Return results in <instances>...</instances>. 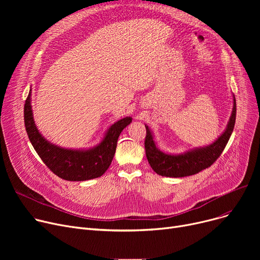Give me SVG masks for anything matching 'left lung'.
<instances>
[{
	"mask_svg": "<svg viewBox=\"0 0 260 260\" xmlns=\"http://www.w3.org/2000/svg\"><path fill=\"white\" fill-rule=\"evenodd\" d=\"M236 120V100L234 97V107L230 122L224 133L213 144L204 148H198L182 155H168L157 148L151 131L145 125L146 136L144 141L145 154L149 166L161 176L185 177L195 175L202 170L210 168L220 157L221 153L234 129Z\"/></svg>",
	"mask_w": 260,
	"mask_h": 260,
	"instance_id": "left-lung-1",
	"label": "left lung"
}]
</instances>
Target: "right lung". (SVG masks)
Returning a JSON list of instances; mask_svg holds the SVG:
<instances>
[{
    "mask_svg": "<svg viewBox=\"0 0 260 260\" xmlns=\"http://www.w3.org/2000/svg\"><path fill=\"white\" fill-rule=\"evenodd\" d=\"M26 133L36 152L45 166L60 178L68 181H84L101 177L114 158L119 135L132 122L125 117L109 127L103 141L88 151H74L47 142L36 127L30 105V92L24 105Z\"/></svg>",
    "mask_w": 260,
    "mask_h": 260,
    "instance_id": "obj_1",
    "label": "right lung"
}]
</instances>
